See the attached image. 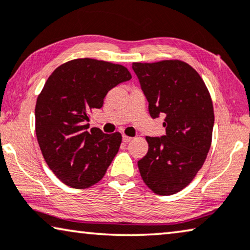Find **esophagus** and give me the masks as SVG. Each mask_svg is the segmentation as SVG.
<instances>
[{"mask_svg":"<svg viewBox=\"0 0 250 250\" xmlns=\"http://www.w3.org/2000/svg\"><path fill=\"white\" fill-rule=\"evenodd\" d=\"M132 138L131 137H128V136H122V140H124L125 143H129L130 140H131Z\"/></svg>","mask_w":250,"mask_h":250,"instance_id":"1","label":"esophagus"}]
</instances>
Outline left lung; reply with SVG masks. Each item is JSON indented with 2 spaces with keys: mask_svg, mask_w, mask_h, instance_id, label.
Returning <instances> with one entry per match:
<instances>
[{
  "mask_svg": "<svg viewBox=\"0 0 250 250\" xmlns=\"http://www.w3.org/2000/svg\"><path fill=\"white\" fill-rule=\"evenodd\" d=\"M153 119L165 115V135L146 137L148 152L138 161L143 180L157 195L190 184L212 143L214 110L203 79L187 63L170 60L133 63Z\"/></svg>",
  "mask_w": 250,
  "mask_h": 250,
  "instance_id": "8db88e82",
  "label": "left lung"
}]
</instances>
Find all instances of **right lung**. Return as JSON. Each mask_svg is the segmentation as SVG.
Returning <instances> with one entry per match:
<instances>
[{"label":"right lung","instance_id":"add662e5","mask_svg":"<svg viewBox=\"0 0 250 250\" xmlns=\"http://www.w3.org/2000/svg\"><path fill=\"white\" fill-rule=\"evenodd\" d=\"M130 79L125 66L94 59L72 60L48 77L35 108L36 136L47 165L65 185L85 189L104 177L122 137L98 128L88 131L87 113Z\"/></svg>","mask_w":250,"mask_h":250}]
</instances>
